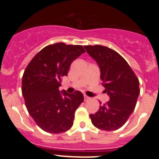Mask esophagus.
Masks as SVG:
<instances>
[{"label": "esophagus", "mask_w": 159, "mask_h": 159, "mask_svg": "<svg viewBox=\"0 0 159 159\" xmlns=\"http://www.w3.org/2000/svg\"><path fill=\"white\" fill-rule=\"evenodd\" d=\"M90 99V97L87 96V95H84V101H88Z\"/></svg>", "instance_id": "1"}]
</instances>
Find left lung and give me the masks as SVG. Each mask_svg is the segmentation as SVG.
<instances>
[{"instance_id": "1", "label": "left lung", "mask_w": 159, "mask_h": 159, "mask_svg": "<svg viewBox=\"0 0 159 159\" xmlns=\"http://www.w3.org/2000/svg\"><path fill=\"white\" fill-rule=\"evenodd\" d=\"M100 70L102 85L110 100L90 115L92 124L103 130L120 128L134 111L140 93L139 81L129 64L116 51L102 45L84 46Z\"/></svg>"}]
</instances>
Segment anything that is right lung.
<instances>
[{
	"label": "right lung",
	"instance_id": "1",
	"mask_svg": "<svg viewBox=\"0 0 159 159\" xmlns=\"http://www.w3.org/2000/svg\"><path fill=\"white\" fill-rule=\"evenodd\" d=\"M85 52L81 45L57 43L46 46L33 57L22 78V95L29 115L44 131L60 134L73 125L75 111L84 101L76 91L60 92L73 60Z\"/></svg>",
	"mask_w": 159,
	"mask_h": 159
}]
</instances>
